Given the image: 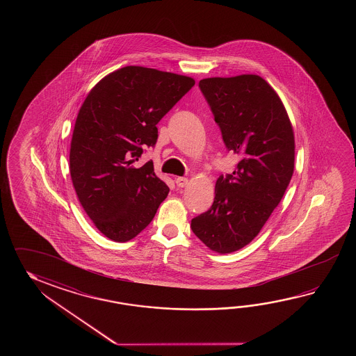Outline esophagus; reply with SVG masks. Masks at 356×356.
Here are the masks:
<instances>
[{"label": "esophagus", "instance_id": "34e87169", "mask_svg": "<svg viewBox=\"0 0 356 356\" xmlns=\"http://www.w3.org/2000/svg\"><path fill=\"white\" fill-rule=\"evenodd\" d=\"M175 183H177V186L179 188H183V187H186L188 184V179L184 178V177H178V178H175Z\"/></svg>", "mask_w": 356, "mask_h": 356}]
</instances>
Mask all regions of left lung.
I'll return each instance as SVG.
<instances>
[{
	"label": "left lung",
	"instance_id": "8db88e82",
	"mask_svg": "<svg viewBox=\"0 0 356 356\" xmlns=\"http://www.w3.org/2000/svg\"><path fill=\"white\" fill-rule=\"evenodd\" d=\"M198 86L227 152L241 158L232 175L216 181L210 210L191 221L206 247L225 254L250 244L280 204L294 173V131L277 92L261 76L209 77Z\"/></svg>",
	"mask_w": 356,
	"mask_h": 356
}]
</instances>
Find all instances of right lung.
<instances>
[{"label":"right lung","instance_id":"1","mask_svg":"<svg viewBox=\"0 0 356 356\" xmlns=\"http://www.w3.org/2000/svg\"><path fill=\"white\" fill-rule=\"evenodd\" d=\"M195 85L188 76L126 66L99 81L79 111L70 149L77 198L102 234L129 242L154 219L167 184L152 161L136 168L156 124Z\"/></svg>","mask_w":356,"mask_h":356}]
</instances>
